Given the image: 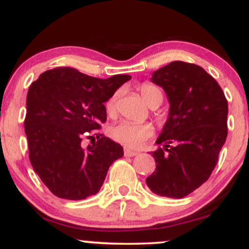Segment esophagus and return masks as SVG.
<instances>
[{"instance_id":"34e87169","label":"esophagus","mask_w":249,"mask_h":249,"mask_svg":"<svg viewBox=\"0 0 249 249\" xmlns=\"http://www.w3.org/2000/svg\"><path fill=\"white\" fill-rule=\"evenodd\" d=\"M138 154L137 151H133V150H130V148H124V156L125 157H134Z\"/></svg>"}]
</instances>
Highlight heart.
<instances>
[{
	"label": "heart",
	"instance_id": "heart-1",
	"mask_svg": "<svg viewBox=\"0 0 249 249\" xmlns=\"http://www.w3.org/2000/svg\"><path fill=\"white\" fill-rule=\"evenodd\" d=\"M141 95L147 105H151L154 102L162 101L161 90L156 85L145 83L141 87ZM118 95L115 93L107 99L105 103V108L110 116L115 115L116 112V103ZM153 126L151 124H137L131 122H121L118 124L113 125L110 128V137L113 141L119 144L125 145L128 147H138L146 139L152 137Z\"/></svg>",
	"mask_w": 249,
	"mask_h": 249
}]
</instances>
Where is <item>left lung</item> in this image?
<instances>
[{
    "label": "left lung",
    "instance_id": "obj_1",
    "mask_svg": "<svg viewBox=\"0 0 249 249\" xmlns=\"http://www.w3.org/2000/svg\"><path fill=\"white\" fill-rule=\"evenodd\" d=\"M170 110L153 151L156 171L146 178L153 193L181 199L210 178L227 138L228 104L221 88L201 67L174 61L154 71Z\"/></svg>",
    "mask_w": 249,
    "mask_h": 249
}]
</instances>
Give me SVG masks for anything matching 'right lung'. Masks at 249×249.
<instances>
[{
    "label": "right lung",
    "instance_id": "1",
    "mask_svg": "<svg viewBox=\"0 0 249 249\" xmlns=\"http://www.w3.org/2000/svg\"><path fill=\"white\" fill-rule=\"evenodd\" d=\"M130 79H101L65 67L45 71L30 85L24 121L29 159L56 196L83 200L98 193L108 167L124 156L121 145L103 134L88 146L83 139L101 128L104 103Z\"/></svg>",
    "mask_w": 249,
    "mask_h": 249
}]
</instances>
